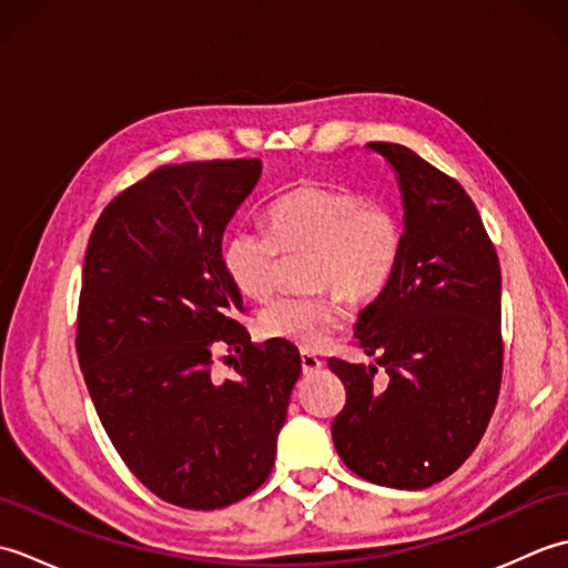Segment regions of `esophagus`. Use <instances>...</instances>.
I'll return each mask as SVG.
<instances>
[{
  "instance_id": "esophagus-1",
  "label": "esophagus",
  "mask_w": 568,
  "mask_h": 568,
  "mask_svg": "<svg viewBox=\"0 0 568 568\" xmlns=\"http://www.w3.org/2000/svg\"><path fill=\"white\" fill-rule=\"evenodd\" d=\"M300 364H303L305 376H310V373H317L322 368V358H317L315 354H310V352H303V354H300Z\"/></svg>"
}]
</instances>
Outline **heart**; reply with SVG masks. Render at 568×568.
I'll list each match as a JSON object with an SVG mask.
<instances>
[{
	"label": "heart",
	"mask_w": 568,
	"mask_h": 568,
	"mask_svg": "<svg viewBox=\"0 0 568 568\" xmlns=\"http://www.w3.org/2000/svg\"><path fill=\"white\" fill-rule=\"evenodd\" d=\"M268 232L239 226L222 246V265L241 295L268 300L281 283L285 256L312 253L305 268L310 295H283L261 312L258 332L265 339L291 342L305 352L320 348L339 329L342 307L368 305L393 283L403 258L400 216L383 200H366L342 185L305 183L273 202Z\"/></svg>",
	"instance_id": "heart-1"
}]
</instances>
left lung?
<instances>
[{"label": "left lung", "instance_id": "1", "mask_svg": "<svg viewBox=\"0 0 568 568\" xmlns=\"http://www.w3.org/2000/svg\"><path fill=\"white\" fill-rule=\"evenodd\" d=\"M397 171L405 246L393 283L361 312L356 346L377 366L327 358L346 405L332 439L356 476L427 488L462 466L484 437L503 378L500 263L474 200L400 143H368Z\"/></svg>", "mask_w": 568, "mask_h": 568}]
</instances>
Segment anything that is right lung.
Returning <instances> with one entry per match:
<instances>
[{
  "mask_svg": "<svg viewBox=\"0 0 568 568\" xmlns=\"http://www.w3.org/2000/svg\"><path fill=\"white\" fill-rule=\"evenodd\" d=\"M261 161L168 163L106 204L90 234L78 361L116 454L153 496L220 510L263 486L300 352L251 342L222 234ZM235 366L213 376L215 352Z\"/></svg>",
  "mask_w": 568,
  "mask_h": 568,
  "instance_id": "add662e5",
  "label": "right lung"
}]
</instances>
